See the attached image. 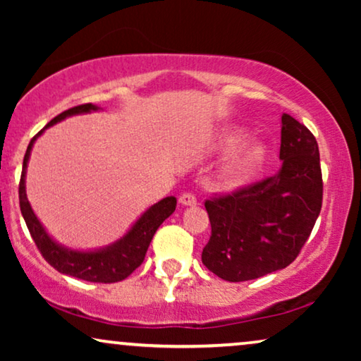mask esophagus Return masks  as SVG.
I'll return each mask as SVG.
<instances>
[{
  "mask_svg": "<svg viewBox=\"0 0 361 361\" xmlns=\"http://www.w3.org/2000/svg\"><path fill=\"white\" fill-rule=\"evenodd\" d=\"M179 204L184 207H194L197 204V199L194 194H182L179 197Z\"/></svg>",
  "mask_w": 361,
  "mask_h": 361,
  "instance_id": "1",
  "label": "esophagus"
}]
</instances>
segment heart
Listing matches in <instances>:
<instances>
[{"mask_svg": "<svg viewBox=\"0 0 361 361\" xmlns=\"http://www.w3.org/2000/svg\"><path fill=\"white\" fill-rule=\"evenodd\" d=\"M245 140V131H226L219 137V141H216V151L221 152V154H230V152H233L235 149L243 145ZM266 154H268V151H266V146L263 142L255 141L242 146L238 152L231 154L228 159L221 164L219 169V182L224 187H228V189L246 184V182L259 171V167L263 166Z\"/></svg>", "mask_w": 361, "mask_h": 361, "instance_id": "b5f03b06", "label": "heart"}]
</instances>
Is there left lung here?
I'll return each mask as SVG.
<instances>
[{"label":"left lung","instance_id":"8db88e82","mask_svg":"<svg viewBox=\"0 0 361 361\" xmlns=\"http://www.w3.org/2000/svg\"><path fill=\"white\" fill-rule=\"evenodd\" d=\"M283 166L278 174L235 194L205 202L212 236L202 263L240 283L284 269L295 259L322 209V172L312 133L281 116Z\"/></svg>","mask_w":361,"mask_h":361}]
</instances>
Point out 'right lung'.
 <instances>
[{
	"label": "right lung",
	"instance_id": "add662e5",
	"mask_svg": "<svg viewBox=\"0 0 361 361\" xmlns=\"http://www.w3.org/2000/svg\"><path fill=\"white\" fill-rule=\"evenodd\" d=\"M102 108L87 103V105L73 106L71 110L61 113L54 118L32 137L29 142L26 154L23 161L21 182H19V207H21L23 219L26 221L29 233H31L34 243L37 245L39 251L44 256L52 268H56L59 273L72 276L90 283H118V281L126 279L142 261H145L146 251L149 248V243L154 236L156 230L159 228L162 221L167 216L174 214L177 199L176 197H164V199L156 202L149 209H146L137 216V220L130 226L121 238H118L113 243L102 246V248L92 250H75L59 243L54 236L46 230V226L41 224L37 215L34 214L31 204L27 200L26 194V172L29 157L34 147V142L42 135L47 128H51L57 123H61L68 116L87 115V113L100 111Z\"/></svg>",
	"mask_w": 361,
	"mask_h": 361
}]
</instances>
